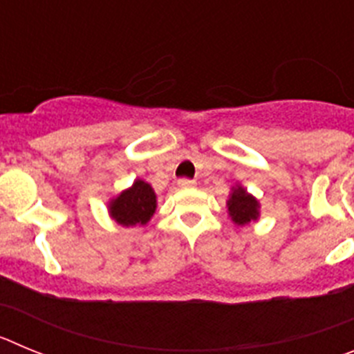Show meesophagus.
<instances>
[{"label": "esophagus", "instance_id": "obj_1", "mask_svg": "<svg viewBox=\"0 0 354 354\" xmlns=\"http://www.w3.org/2000/svg\"><path fill=\"white\" fill-rule=\"evenodd\" d=\"M177 186H179V187H193V186H195V180L179 179V180H177Z\"/></svg>", "mask_w": 354, "mask_h": 354}]
</instances>
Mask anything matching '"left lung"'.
Listing matches in <instances>:
<instances>
[{"label":"left lung","mask_w":354,"mask_h":354,"mask_svg":"<svg viewBox=\"0 0 354 354\" xmlns=\"http://www.w3.org/2000/svg\"><path fill=\"white\" fill-rule=\"evenodd\" d=\"M228 216L236 225H248L250 221L259 220V209L261 204L255 196L250 195L243 186H234L232 193L227 200Z\"/></svg>","instance_id":"left-lung-1"}]
</instances>
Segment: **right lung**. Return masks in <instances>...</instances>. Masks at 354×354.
Returning <instances> with one entry per match:
<instances>
[{"instance_id": "right-lung-1", "label": "right lung", "mask_w": 354, "mask_h": 354, "mask_svg": "<svg viewBox=\"0 0 354 354\" xmlns=\"http://www.w3.org/2000/svg\"><path fill=\"white\" fill-rule=\"evenodd\" d=\"M158 196L145 180L136 179L129 189H124L108 205L109 216L122 227L147 225L158 207Z\"/></svg>"}]
</instances>
